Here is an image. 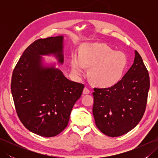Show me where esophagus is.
<instances>
[{
  "mask_svg": "<svg viewBox=\"0 0 158 158\" xmlns=\"http://www.w3.org/2000/svg\"><path fill=\"white\" fill-rule=\"evenodd\" d=\"M89 92H90V91L88 88H84V89H83V94H89Z\"/></svg>",
  "mask_w": 158,
  "mask_h": 158,
  "instance_id": "obj_1",
  "label": "esophagus"
}]
</instances>
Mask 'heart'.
Segmentation results:
<instances>
[{
  "instance_id": "heart-1",
  "label": "heart",
  "mask_w": 158,
  "mask_h": 158,
  "mask_svg": "<svg viewBox=\"0 0 158 158\" xmlns=\"http://www.w3.org/2000/svg\"><path fill=\"white\" fill-rule=\"evenodd\" d=\"M124 53L115 52L102 45H86L80 56L74 55L70 61L73 75L80 77L85 75V68H90L89 76L95 85L109 88L119 81L127 66Z\"/></svg>"
}]
</instances>
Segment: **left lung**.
<instances>
[{
  "mask_svg": "<svg viewBox=\"0 0 158 158\" xmlns=\"http://www.w3.org/2000/svg\"><path fill=\"white\" fill-rule=\"evenodd\" d=\"M149 86L148 71L135 51L133 64L118 83L108 88H94L92 111L97 127L110 137L132 130L145 113Z\"/></svg>",
  "mask_w": 158,
  "mask_h": 158,
  "instance_id": "1",
  "label": "left lung"
}]
</instances>
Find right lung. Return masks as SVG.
I'll use <instances>...</instances> for the list:
<instances>
[{
	"label": "right lung",
	"instance_id": "obj_1",
	"mask_svg": "<svg viewBox=\"0 0 158 158\" xmlns=\"http://www.w3.org/2000/svg\"><path fill=\"white\" fill-rule=\"evenodd\" d=\"M63 36L40 39L23 52L13 70L11 89L19 119L26 128L43 137L59 135L84 85L70 81L54 65L45 66L42 56L63 64Z\"/></svg>",
	"mask_w": 158,
	"mask_h": 158
}]
</instances>
